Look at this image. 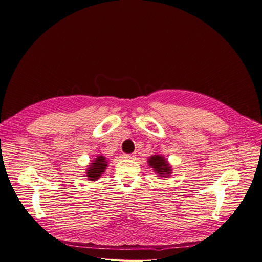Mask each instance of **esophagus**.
Here are the masks:
<instances>
[{
	"instance_id": "34e87169",
	"label": "esophagus",
	"mask_w": 262,
	"mask_h": 262,
	"mask_svg": "<svg viewBox=\"0 0 262 262\" xmlns=\"http://www.w3.org/2000/svg\"><path fill=\"white\" fill-rule=\"evenodd\" d=\"M136 156H137V155H136V153H132V154H124V157H125V158H134Z\"/></svg>"
}]
</instances>
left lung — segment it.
Here are the masks:
<instances>
[{
    "label": "left lung",
    "instance_id": "left-lung-1",
    "mask_svg": "<svg viewBox=\"0 0 262 262\" xmlns=\"http://www.w3.org/2000/svg\"><path fill=\"white\" fill-rule=\"evenodd\" d=\"M148 163L149 166H152V168H154V170L156 172H158V175L162 176V177H166V176H169L170 173V167L169 165L166 162L165 158L161 155H154V156H150L148 158Z\"/></svg>",
    "mask_w": 262,
    "mask_h": 262
}]
</instances>
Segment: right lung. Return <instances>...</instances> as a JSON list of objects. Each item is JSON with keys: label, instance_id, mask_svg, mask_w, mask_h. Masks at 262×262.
<instances>
[{"label": "right lung", "instance_id": "right-lung-1", "mask_svg": "<svg viewBox=\"0 0 262 262\" xmlns=\"http://www.w3.org/2000/svg\"><path fill=\"white\" fill-rule=\"evenodd\" d=\"M107 167V162L105 156H98L96 160H94V163H91L90 168L87 169V177L89 180H96L105 171Z\"/></svg>", "mask_w": 262, "mask_h": 262}]
</instances>
